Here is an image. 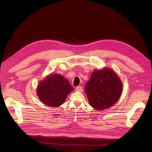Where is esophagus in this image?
Returning <instances> with one entry per match:
<instances>
[{
	"label": "esophagus",
	"instance_id": "obj_1",
	"mask_svg": "<svg viewBox=\"0 0 152 152\" xmlns=\"http://www.w3.org/2000/svg\"><path fill=\"white\" fill-rule=\"evenodd\" d=\"M76 91H78V92H82L83 91V87H82V86H77L76 88Z\"/></svg>",
	"mask_w": 152,
	"mask_h": 152
}]
</instances>
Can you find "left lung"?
<instances>
[{"instance_id": "8db88e82", "label": "left lung", "mask_w": 152, "mask_h": 152, "mask_svg": "<svg viewBox=\"0 0 152 152\" xmlns=\"http://www.w3.org/2000/svg\"><path fill=\"white\" fill-rule=\"evenodd\" d=\"M85 91L91 106L102 110L111 107L119 100L123 85L114 71L104 68L93 72Z\"/></svg>"}]
</instances>
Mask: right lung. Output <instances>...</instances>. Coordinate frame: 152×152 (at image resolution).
<instances>
[{"instance_id": "add662e5", "label": "right lung", "mask_w": 152, "mask_h": 152, "mask_svg": "<svg viewBox=\"0 0 152 152\" xmlns=\"http://www.w3.org/2000/svg\"><path fill=\"white\" fill-rule=\"evenodd\" d=\"M73 90V87L66 79L60 75L54 74L39 83L37 94L39 99L47 106L58 107L63 104Z\"/></svg>"}]
</instances>
